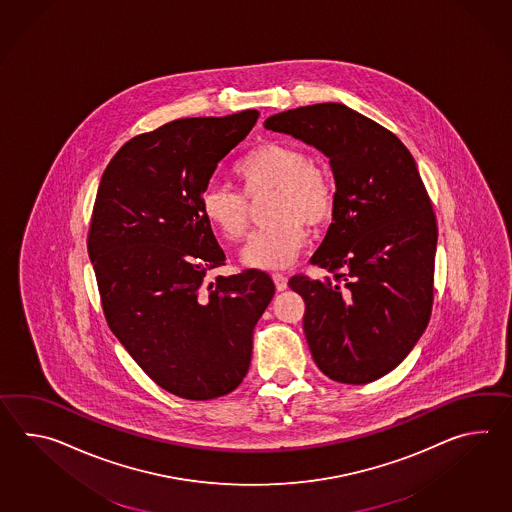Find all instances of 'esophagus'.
Listing matches in <instances>:
<instances>
[{
    "instance_id": "1",
    "label": "esophagus",
    "mask_w": 512,
    "mask_h": 512,
    "mask_svg": "<svg viewBox=\"0 0 512 512\" xmlns=\"http://www.w3.org/2000/svg\"><path fill=\"white\" fill-rule=\"evenodd\" d=\"M273 283H275L277 290H286L288 288V279H286V275H283V273H273Z\"/></svg>"
}]
</instances>
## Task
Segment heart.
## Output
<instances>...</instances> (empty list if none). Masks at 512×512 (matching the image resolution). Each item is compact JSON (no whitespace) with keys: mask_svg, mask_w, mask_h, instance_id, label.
<instances>
[{"mask_svg":"<svg viewBox=\"0 0 512 512\" xmlns=\"http://www.w3.org/2000/svg\"><path fill=\"white\" fill-rule=\"evenodd\" d=\"M233 174L244 195L222 185H211L202 194L205 220L224 239H242L250 226V200L275 193L272 226L253 233L242 251L248 266L275 270L290 264L307 240L305 224L321 228L336 211V187L329 172L292 143L268 141L251 148L235 163Z\"/></svg>","mask_w":512,"mask_h":512,"instance_id":"1","label":"heart"}]
</instances>
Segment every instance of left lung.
Listing matches in <instances>:
<instances>
[{"instance_id": "1", "label": "left lung", "mask_w": 512, "mask_h": 512, "mask_svg": "<svg viewBox=\"0 0 512 512\" xmlns=\"http://www.w3.org/2000/svg\"><path fill=\"white\" fill-rule=\"evenodd\" d=\"M264 128L319 148L336 178V211L310 262L325 281L297 273L303 330L323 375L369 384L415 347L433 307L437 220L415 159L393 132L338 103L272 115Z\"/></svg>"}]
</instances>
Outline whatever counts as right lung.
Here are the masks:
<instances>
[{
	"instance_id": "1",
	"label": "right lung",
	"mask_w": 512,
	"mask_h": 512,
	"mask_svg": "<svg viewBox=\"0 0 512 512\" xmlns=\"http://www.w3.org/2000/svg\"><path fill=\"white\" fill-rule=\"evenodd\" d=\"M257 119V110L189 117L132 137L104 169L93 204L88 253L106 323L161 389L187 400L239 387L275 292L257 268L205 279L226 253L202 194Z\"/></svg>"
}]
</instances>
